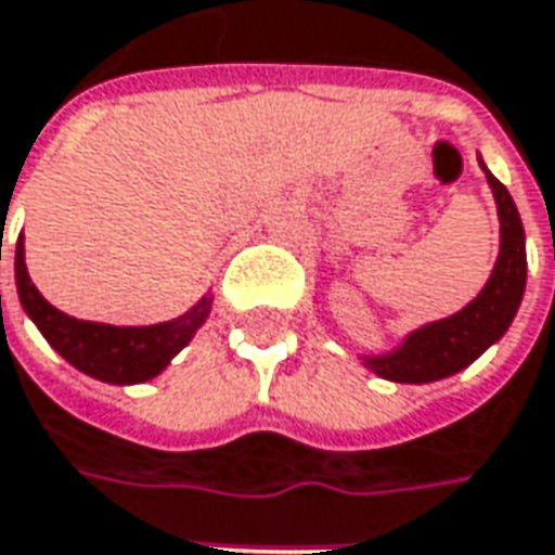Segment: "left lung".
Masks as SVG:
<instances>
[{"mask_svg":"<svg viewBox=\"0 0 555 555\" xmlns=\"http://www.w3.org/2000/svg\"><path fill=\"white\" fill-rule=\"evenodd\" d=\"M479 165L486 171L491 196L498 205V220H501V248H498L494 270L488 276L486 288L473 297L464 310L414 328L390 353L362 356V365L384 380L430 384V380L451 377L461 369H467L469 362H476L491 344H498L509 328V322L516 319L528 276L526 230L516 211V202L506 193L504 183L488 171L482 156H479Z\"/></svg>","mask_w":555,"mask_h":555,"instance_id":"left-lung-1","label":"left lung"}]
</instances>
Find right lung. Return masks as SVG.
I'll use <instances>...</instances> for the list:
<instances>
[{"label": "right lung", "instance_id": "add662e5", "mask_svg": "<svg viewBox=\"0 0 555 555\" xmlns=\"http://www.w3.org/2000/svg\"><path fill=\"white\" fill-rule=\"evenodd\" d=\"M14 282L24 313L36 322V328L49 340L57 353L67 359L73 369L88 377H98L104 384H144L168 369V362L181 353L202 328V322L211 313V295H205L178 319H168L159 325H106L88 322L76 315L61 313L51 307L39 288L33 285L24 260V236L14 248Z\"/></svg>", "mask_w": 555, "mask_h": 555}]
</instances>
